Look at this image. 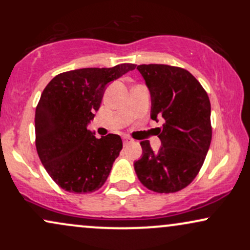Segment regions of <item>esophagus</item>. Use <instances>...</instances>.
Wrapping results in <instances>:
<instances>
[{
	"instance_id": "1",
	"label": "esophagus",
	"mask_w": 250,
	"mask_h": 250,
	"mask_svg": "<svg viewBox=\"0 0 250 250\" xmlns=\"http://www.w3.org/2000/svg\"><path fill=\"white\" fill-rule=\"evenodd\" d=\"M131 142H133V140L129 139V137H127V136L123 137V145H125V146H127V145H129V143H131Z\"/></svg>"
}]
</instances>
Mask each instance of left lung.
Listing matches in <instances>:
<instances>
[{
	"label": "left lung",
	"mask_w": 250,
	"mask_h": 250,
	"mask_svg": "<svg viewBox=\"0 0 250 250\" xmlns=\"http://www.w3.org/2000/svg\"><path fill=\"white\" fill-rule=\"evenodd\" d=\"M151 97V120L161 147L154 151L142 141V157L134 163L141 183L155 193H175L199 174L211 141L210 101L200 82L183 68L167 64L137 65Z\"/></svg>",
	"instance_id": "obj_1"
}]
</instances>
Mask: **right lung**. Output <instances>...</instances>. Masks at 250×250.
<instances>
[{
    "mask_svg": "<svg viewBox=\"0 0 250 250\" xmlns=\"http://www.w3.org/2000/svg\"><path fill=\"white\" fill-rule=\"evenodd\" d=\"M133 63L59 74L43 90L35 111L36 149L56 185L69 193H93L104 185L122 149L119 135L96 139L87 128L109 82L134 70Z\"/></svg>",
    "mask_w": 250,
    "mask_h": 250,
    "instance_id": "add662e5",
    "label": "right lung"
}]
</instances>
